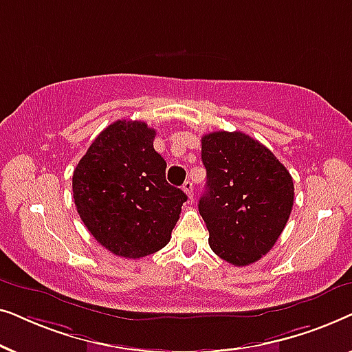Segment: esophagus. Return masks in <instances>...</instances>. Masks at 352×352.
<instances>
[{"instance_id": "esophagus-1", "label": "esophagus", "mask_w": 352, "mask_h": 352, "mask_svg": "<svg viewBox=\"0 0 352 352\" xmlns=\"http://www.w3.org/2000/svg\"><path fill=\"white\" fill-rule=\"evenodd\" d=\"M182 190L186 192L187 197H189V200L194 199V184H192L190 181H186L184 186H182Z\"/></svg>"}]
</instances>
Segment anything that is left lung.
Masks as SVG:
<instances>
[{"instance_id": "8db88e82", "label": "left lung", "mask_w": 352, "mask_h": 352, "mask_svg": "<svg viewBox=\"0 0 352 352\" xmlns=\"http://www.w3.org/2000/svg\"><path fill=\"white\" fill-rule=\"evenodd\" d=\"M206 189L199 211L221 259L248 266L266 254L290 218V173L266 146L240 131L201 138Z\"/></svg>"}]
</instances>
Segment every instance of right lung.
Masks as SVG:
<instances>
[{"label": "right lung", "mask_w": 352, "mask_h": 352, "mask_svg": "<svg viewBox=\"0 0 352 352\" xmlns=\"http://www.w3.org/2000/svg\"><path fill=\"white\" fill-rule=\"evenodd\" d=\"M153 139L147 123L118 120L100 131L74 171L81 221L117 256L138 259L165 247L187 200L166 182V162Z\"/></svg>", "instance_id": "1"}]
</instances>
